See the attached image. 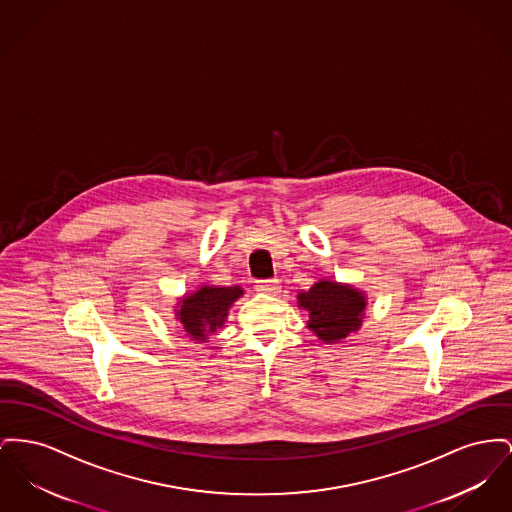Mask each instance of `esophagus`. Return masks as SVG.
Returning <instances> with one entry per match:
<instances>
[{
    "label": "esophagus",
    "instance_id": "esophagus-1",
    "mask_svg": "<svg viewBox=\"0 0 512 512\" xmlns=\"http://www.w3.org/2000/svg\"><path fill=\"white\" fill-rule=\"evenodd\" d=\"M255 290L259 294H267V296H276L280 292V282L278 280H261L257 282Z\"/></svg>",
    "mask_w": 512,
    "mask_h": 512
}]
</instances>
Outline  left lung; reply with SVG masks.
<instances>
[{
	"label": "left lung",
	"instance_id": "1",
	"mask_svg": "<svg viewBox=\"0 0 512 512\" xmlns=\"http://www.w3.org/2000/svg\"><path fill=\"white\" fill-rule=\"evenodd\" d=\"M298 305L309 313L307 329L331 344L360 329L367 300L350 284L319 280L298 294Z\"/></svg>",
	"mask_w": 512,
	"mask_h": 512
}]
</instances>
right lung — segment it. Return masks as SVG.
Instances as JSON below:
<instances>
[{
	"label": "right lung",
	"mask_w": 512,
	"mask_h": 512,
	"mask_svg": "<svg viewBox=\"0 0 512 512\" xmlns=\"http://www.w3.org/2000/svg\"><path fill=\"white\" fill-rule=\"evenodd\" d=\"M241 294L240 286H201L178 301L176 319L191 340L205 342L209 334L224 325L230 305Z\"/></svg>",
	"instance_id": "right-lung-1"
}]
</instances>
